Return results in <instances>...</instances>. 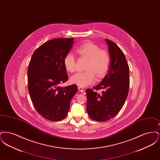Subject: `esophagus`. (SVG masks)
Instances as JSON below:
<instances>
[{"label": "esophagus", "mask_w": 160, "mask_h": 160, "mask_svg": "<svg viewBox=\"0 0 160 160\" xmlns=\"http://www.w3.org/2000/svg\"><path fill=\"white\" fill-rule=\"evenodd\" d=\"M78 90L81 92H84V91H85V90L83 88V87H81V86H78Z\"/></svg>", "instance_id": "1"}]
</instances>
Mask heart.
Returning a JSON list of instances; mask_svg holds the SVG:
<instances>
[{
    "mask_svg": "<svg viewBox=\"0 0 160 160\" xmlns=\"http://www.w3.org/2000/svg\"><path fill=\"white\" fill-rule=\"evenodd\" d=\"M77 53L81 56L89 60L87 64V71L77 72L70 78L71 83L81 87H86L94 83L95 75L98 78H102L107 72L110 63V58L105 51L101 50L94 44L87 42L78 47ZM65 68L69 72L75 71L76 61L72 54H67L63 59Z\"/></svg>",
    "mask_w": 160,
    "mask_h": 160,
    "instance_id": "b5f03b06",
    "label": "heart"
}]
</instances>
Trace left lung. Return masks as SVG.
Returning a JSON list of instances; mask_svg holds the SVG:
<instances>
[{"mask_svg":"<svg viewBox=\"0 0 160 160\" xmlns=\"http://www.w3.org/2000/svg\"><path fill=\"white\" fill-rule=\"evenodd\" d=\"M110 58L106 76L94 89H103L101 94L91 89L86 91V110L93 120L106 121L119 113L127 98L129 86V66L121 48L106 39Z\"/></svg>","mask_w":160,"mask_h":160,"instance_id":"1","label":"left lung"}]
</instances>
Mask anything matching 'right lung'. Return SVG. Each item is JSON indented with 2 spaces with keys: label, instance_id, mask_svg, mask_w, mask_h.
Instances as JSON below:
<instances>
[{
  "label": "right lung",
  "instance_id": "add662e5",
  "mask_svg": "<svg viewBox=\"0 0 160 160\" xmlns=\"http://www.w3.org/2000/svg\"><path fill=\"white\" fill-rule=\"evenodd\" d=\"M74 38L48 41L34 52L28 70V89L38 113L51 121H59L68 113L70 101L77 92L76 84L61 87L68 77L63 63Z\"/></svg>",
  "mask_w": 160,
  "mask_h": 160
}]
</instances>
